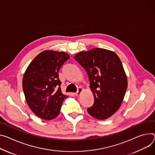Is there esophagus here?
<instances>
[{
	"label": "esophagus",
	"mask_w": 155,
	"mask_h": 155,
	"mask_svg": "<svg viewBox=\"0 0 155 155\" xmlns=\"http://www.w3.org/2000/svg\"><path fill=\"white\" fill-rule=\"evenodd\" d=\"M82 92H83V89H82V88H78V90H77V92H76L75 94L76 96H80V95L81 94V93Z\"/></svg>",
	"instance_id": "34e87169"
}]
</instances>
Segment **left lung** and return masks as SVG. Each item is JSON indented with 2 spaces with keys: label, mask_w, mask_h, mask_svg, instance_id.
Segmentation results:
<instances>
[{
  "label": "left lung",
  "mask_w": 155,
  "mask_h": 155,
  "mask_svg": "<svg viewBox=\"0 0 155 155\" xmlns=\"http://www.w3.org/2000/svg\"><path fill=\"white\" fill-rule=\"evenodd\" d=\"M74 58L86 70L94 96L89 114L99 120L109 118L120 107L127 88L121 61L114 52L101 48L80 52Z\"/></svg>",
  "instance_id": "left-lung-1"
}]
</instances>
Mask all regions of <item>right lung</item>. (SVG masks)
Instances as JSON below:
<instances>
[{
	"label": "right lung",
	"instance_id": "right-lung-1",
	"mask_svg": "<svg viewBox=\"0 0 155 155\" xmlns=\"http://www.w3.org/2000/svg\"><path fill=\"white\" fill-rule=\"evenodd\" d=\"M70 58L65 52L46 50L28 66L22 86L26 103L37 116L45 120L57 117L67 96L61 91L59 71Z\"/></svg>",
	"mask_w": 155,
	"mask_h": 155
}]
</instances>
